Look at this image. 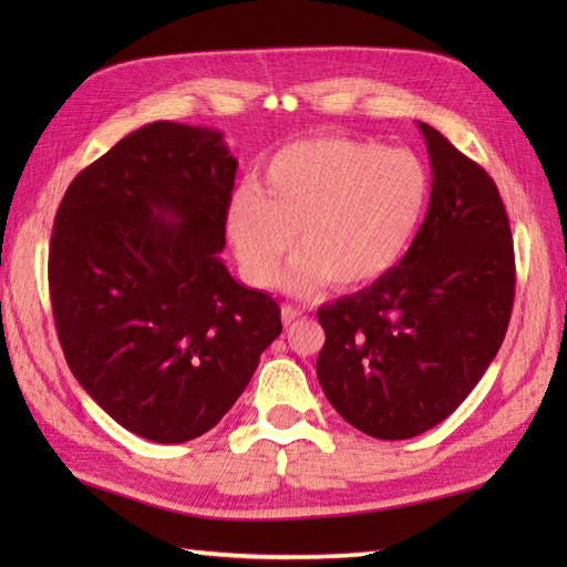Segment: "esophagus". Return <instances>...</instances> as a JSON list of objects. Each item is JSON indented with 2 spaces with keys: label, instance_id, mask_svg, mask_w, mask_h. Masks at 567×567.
Here are the masks:
<instances>
[{
  "label": "esophagus",
  "instance_id": "esophagus-1",
  "mask_svg": "<svg viewBox=\"0 0 567 567\" xmlns=\"http://www.w3.org/2000/svg\"><path fill=\"white\" fill-rule=\"evenodd\" d=\"M299 317H305V309L302 307H295V305H282V323L285 327H290Z\"/></svg>",
  "mask_w": 567,
  "mask_h": 567
}]
</instances>
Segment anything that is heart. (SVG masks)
Returning a JSON list of instances; mask_svg holds the SVG:
<instances>
[{
    "label": "heart",
    "mask_w": 567,
    "mask_h": 567,
    "mask_svg": "<svg viewBox=\"0 0 567 567\" xmlns=\"http://www.w3.org/2000/svg\"><path fill=\"white\" fill-rule=\"evenodd\" d=\"M431 179L412 151L378 141L315 136L277 151L260 185H238L226 234L240 270L270 287L297 240L282 285L309 292L329 280L353 290L402 260L426 214Z\"/></svg>",
    "instance_id": "1"
}]
</instances>
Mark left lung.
<instances>
[{"label": "left lung", "mask_w": 567, "mask_h": 567, "mask_svg": "<svg viewBox=\"0 0 567 567\" xmlns=\"http://www.w3.org/2000/svg\"><path fill=\"white\" fill-rule=\"evenodd\" d=\"M431 202L396 268L317 311V378L372 439L402 441L451 416L495 360L514 305V246L499 189L429 124Z\"/></svg>", "instance_id": "left-lung-1"}]
</instances>
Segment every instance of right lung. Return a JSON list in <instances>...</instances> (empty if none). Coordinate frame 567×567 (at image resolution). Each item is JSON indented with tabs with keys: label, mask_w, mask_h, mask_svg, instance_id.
<instances>
[{
	"label": "right lung",
	"mask_w": 567,
	"mask_h": 567,
	"mask_svg": "<svg viewBox=\"0 0 567 567\" xmlns=\"http://www.w3.org/2000/svg\"><path fill=\"white\" fill-rule=\"evenodd\" d=\"M236 167L221 131L153 122L84 167L55 214L48 287L68 365L155 443L219 424L282 331L275 299L219 258Z\"/></svg>",
	"instance_id": "add662e5"
}]
</instances>
